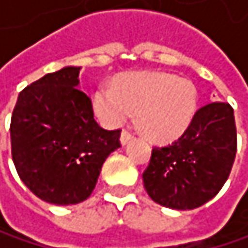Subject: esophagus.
Segmentation results:
<instances>
[{
	"label": "esophagus",
	"mask_w": 248,
	"mask_h": 248,
	"mask_svg": "<svg viewBox=\"0 0 248 248\" xmlns=\"http://www.w3.org/2000/svg\"><path fill=\"white\" fill-rule=\"evenodd\" d=\"M132 138H134L132 134H129L128 131H122V134H120V144L122 146H126Z\"/></svg>",
	"instance_id": "34e87169"
}]
</instances>
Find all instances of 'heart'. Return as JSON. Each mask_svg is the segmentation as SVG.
<instances>
[{
  "label": "heart",
  "mask_w": 248,
  "mask_h": 248,
  "mask_svg": "<svg viewBox=\"0 0 248 248\" xmlns=\"http://www.w3.org/2000/svg\"><path fill=\"white\" fill-rule=\"evenodd\" d=\"M93 111L108 128L137 113L140 129L152 141L165 144L182 137L195 117L198 93L193 83L164 71L119 76L113 84L101 83L93 93Z\"/></svg>",
  "instance_id": "obj_1"
}]
</instances>
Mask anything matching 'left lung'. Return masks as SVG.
Masks as SVG:
<instances>
[{"mask_svg":"<svg viewBox=\"0 0 248 248\" xmlns=\"http://www.w3.org/2000/svg\"><path fill=\"white\" fill-rule=\"evenodd\" d=\"M236 153L233 110L226 102L201 107L187 131L165 147H155L142 182L155 202L193 210L213 199L229 177Z\"/></svg>","mask_w":248,"mask_h":248,"instance_id":"8db88e82","label":"left lung"}]
</instances>
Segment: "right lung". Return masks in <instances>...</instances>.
Returning a JSON list of instances; mask_svg holds the SVG:
<instances>
[{"label":"right lung","instance_id":"obj_1","mask_svg":"<svg viewBox=\"0 0 248 248\" xmlns=\"http://www.w3.org/2000/svg\"><path fill=\"white\" fill-rule=\"evenodd\" d=\"M80 66H63L26 86L12 114V156L25 186L43 201L74 205L88 199L120 129H102L91 98L78 89Z\"/></svg>","mask_w":248,"mask_h":248}]
</instances>
